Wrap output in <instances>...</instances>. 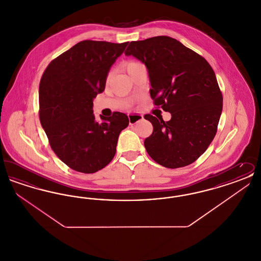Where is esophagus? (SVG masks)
Instances as JSON below:
<instances>
[{
	"label": "esophagus",
	"instance_id": "34e87169",
	"mask_svg": "<svg viewBox=\"0 0 261 261\" xmlns=\"http://www.w3.org/2000/svg\"><path fill=\"white\" fill-rule=\"evenodd\" d=\"M143 115L139 113H130L128 114V119H129V124H136L137 122L141 121L143 119Z\"/></svg>",
	"mask_w": 261,
	"mask_h": 261
}]
</instances>
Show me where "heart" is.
Here are the masks:
<instances>
[{
  "instance_id": "heart-1",
  "label": "heart",
  "mask_w": 261,
  "mask_h": 261,
  "mask_svg": "<svg viewBox=\"0 0 261 261\" xmlns=\"http://www.w3.org/2000/svg\"><path fill=\"white\" fill-rule=\"evenodd\" d=\"M139 62H128L126 64H125V69H126V71L129 69V68H131V67H133V66H135L136 64H138ZM112 71H111L110 73H109V76H108V79H110L111 78V76H112Z\"/></svg>"
}]
</instances>
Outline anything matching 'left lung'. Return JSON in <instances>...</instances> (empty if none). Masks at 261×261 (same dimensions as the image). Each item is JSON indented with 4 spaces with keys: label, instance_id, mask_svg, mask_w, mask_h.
Returning a JSON list of instances; mask_svg holds the SVG:
<instances>
[{
    "label": "left lung",
    "instance_id": "obj_1",
    "mask_svg": "<svg viewBox=\"0 0 261 261\" xmlns=\"http://www.w3.org/2000/svg\"><path fill=\"white\" fill-rule=\"evenodd\" d=\"M125 55L146 64L154 106L171 113L169 121L144 116L153 127L144 142L149 156L172 169L196 162L216 135L223 107L211 64L168 36L133 41Z\"/></svg>",
    "mask_w": 261,
    "mask_h": 261
}]
</instances>
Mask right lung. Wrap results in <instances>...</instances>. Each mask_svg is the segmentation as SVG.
<instances>
[{
    "instance_id": "obj_1",
    "label": "right lung",
    "mask_w": 261,
    "mask_h": 261,
    "mask_svg": "<svg viewBox=\"0 0 261 261\" xmlns=\"http://www.w3.org/2000/svg\"><path fill=\"white\" fill-rule=\"evenodd\" d=\"M128 42L85 40L53 60L39 85V118L57 156L82 173H95L112 162L128 116L115 112L95 120L93 99L105 90L115 60Z\"/></svg>"
}]
</instances>
